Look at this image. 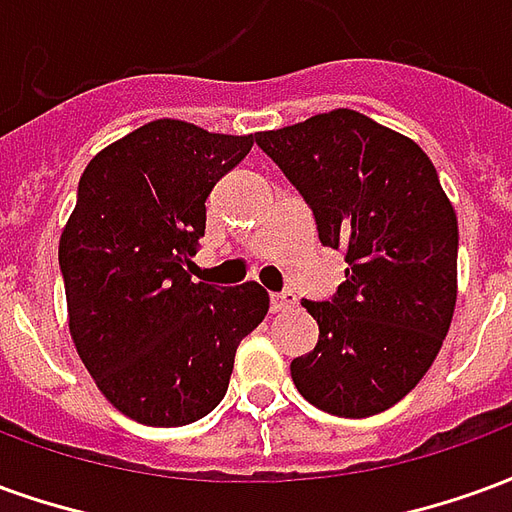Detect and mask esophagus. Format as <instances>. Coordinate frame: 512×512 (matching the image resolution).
<instances>
[{
  "mask_svg": "<svg viewBox=\"0 0 512 512\" xmlns=\"http://www.w3.org/2000/svg\"><path fill=\"white\" fill-rule=\"evenodd\" d=\"M296 304L293 293H271V312H288Z\"/></svg>",
  "mask_w": 512,
  "mask_h": 512,
  "instance_id": "34e87169",
  "label": "esophagus"
}]
</instances>
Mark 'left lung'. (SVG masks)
Returning a JSON list of instances; mask_svg holds the SVG:
<instances>
[{
    "instance_id": "obj_1",
    "label": "left lung",
    "mask_w": 512,
    "mask_h": 512,
    "mask_svg": "<svg viewBox=\"0 0 512 512\" xmlns=\"http://www.w3.org/2000/svg\"><path fill=\"white\" fill-rule=\"evenodd\" d=\"M255 142L348 263L332 301H301L321 334L290 362L293 384L334 417L381 414L428 373L458 299V219L436 167L414 139L354 109Z\"/></svg>"
}]
</instances>
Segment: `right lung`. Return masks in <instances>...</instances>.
<instances>
[{
	"label": "right lung",
	"instance_id": "obj_1",
	"mask_svg": "<svg viewBox=\"0 0 512 512\" xmlns=\"http://www.w3.org/2000/svg\"><path fill=\"white\" fill-rule=\"evenodd\" d=\"M255 136L153 120L104 147L60 238L68 326L84 367L126 417L178 428L227 392L235 348L266 318L257 282L216 288L186 266L205 200Z\"/></svg>",
	"mask_w": 512,
	"mask_h": 512
}]
</instances>
